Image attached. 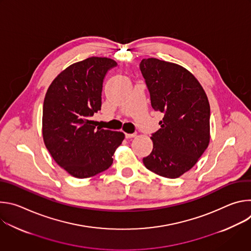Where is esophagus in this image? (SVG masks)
I'll list each match as a JSON object with an SVG mask.
<instances>
[{"instance_id":"1","label":"esophagus","mask_w":251,"mask_h":251,"mask_svg":"<svg viewBox=\"0 0 251 251\" xmlns=\"http://www.w3.org/2000/svg\"><path fill=\"white\" fill-rule=\"evenodd\" d=\"M136 136V133H133V134H125V137L127 139H130V138H134Z\"/></svg>"}]
</instances>
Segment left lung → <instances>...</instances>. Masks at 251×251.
<instances>
[{
  "label": "left lung",
  "mask_w": 251,
  "mask_h": 251,
  "mask_svg": "<svg viewBox=\"0 0 251 251\" xmlns=\"http://www.w3.org/2000/svg\"><path fill=\"white\" fill-rule=\"evenodd\" d=\"M140 70L153 109L164 114L152 134L153 150L143 158L151 172L176 178L191 170L209 143L210 108L198 79L185 67L158 58H144Z\"/></svg>",
  "instance_id": "1"
}]
</instances>
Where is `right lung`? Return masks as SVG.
Masks as SVG:
<instances>
[{
  "mask_svg": "<svg viewBox=\"0 0 251 251\" xmlns=\"http://www.w3.org/2000/svg\"><path fill=\"white\" fill-rule=\"evenodd\" d=\"M107 57H88L66 67L50 85L43 107V137L53 160L78 178L108 169L124 133L92 120L101 109L103 79L116 66Z\"/></svg>",
  "mask_w": 251,
  "mask_h": 251,
  "instance_id": "right-lung-1",
  "label": "right lung"
}]
</instances>
